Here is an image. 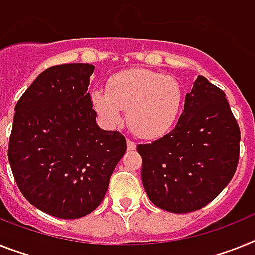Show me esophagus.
I'll return each instance as SVG.
<instances>
[{
    "mask_svg": "<svg viewBox=\"0 0 255 255\" xmlns=\"http://www.w3.org/2000/svg\"><path fill=\"white\" fill-rule=\"evenodd\" d=\"M136 146H137V145H136V142H133V141H131V140H127L128 150H134V149H136Z\"/></svg>",
    "mask_w": 255,
    "mask_h": 255,
    "instance_id": "1",
    "label": "esophagus"
}]
</instances>
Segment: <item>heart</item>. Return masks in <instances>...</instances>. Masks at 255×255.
I'll use <instances>...</instances> for the list:
<instances>
[{"label": "heart", "instance_id": "obj_1", "mask_svg": "<svg viewBox=\"0 0 255 255\" xmlns=\"http://www.w3.org/2000/svg\"><path fill=\"white\" fill-rule=\"evenodd\" d=\"M183 98V87L175 78L134 68L111 76L106 92L96 91L92 95V105L110 127L119 126L123 110H127L128 124L134 133L158 138L175 126Z\"/></svg>", "mask_w": 255, "mask_h": 255}]
</instances>
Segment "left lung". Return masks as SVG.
Wrapping results in <instances>:
<instances>
[{
    "instance_id": "obj_1",
    "label": "left lung",
    "mask_w": 255,
    "mask_h": 255,
    "mask_svg": "<svg viewBox=\"0 0 255 255\" xmlns=\"http://www.w3.org/2000/svg\"><path fill=\"white\" fill-rule=\"evenodd\" d=\"M240 137L226 93L198 76L174 129L137 146L147 197L155 206L176 214L210 204L236 172Z\"/></svg>"
}]
</instances>
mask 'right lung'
<instances>
[{
    "label": "right lung",
    "instance_id": "right-lung-1",
    "mask_svg": "<svg viewBox=\"0 0 255 255\" xmlns=\"http://www.w3.org/2000/svg\"><path fill=\"white\" fill-rule=\"evenodd\" d=\"M95 66L46 68L15 105L8 162L23 196L38 210L78 219L97 209L127 149L121 132L96 123L88 91Z\"/></svg>",
    "mask_w": 255,
    "mask_h": 255
}]
</instances>
